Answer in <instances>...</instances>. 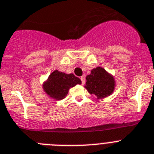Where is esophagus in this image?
Returning <instances> with one entry per match:
<instances>
[{
  "label": "esophagus",
  "mask_w": 154,
  "mask_h": 154,
  "mask_svg": "<svg viewBox=\"0 0 154 154\" xmlns=\"http://www.w3.org/2000/svg\"><path fill=\"white\" fill-rule=\"evenodd\" d=\"M81 83H82V85H85V81H86L85 76H82V77H81Z\"/></svg>",
  "instance_id": "34e87169"
}]
</instances>
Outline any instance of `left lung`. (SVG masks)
I'll list each match as a JSON object with an SVG mask.
<instances>
[{"instance_id": "1", "label": "left lung", "mask_w": 154, "mask_h": 154, "mask_svg": "<svg viewBox=\"0 0 154 154\" xmlns=\"http://www.w3.org/2000/svg\"><path fill=\"white\" fill-rule=\"evenodd\" d=\"M86 88L90 94H94L97 98L108 97L115 89L114 77L102 67L94 68L91 74L86 77Z\"/></svg>"}]
</instances>
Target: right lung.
I'll return each mask as SVG.
<instances>
[{
  "label": "right lung",
  "instance_id": "right-lung-1",
  "mask_svg": "<svg viewBox=\"0 0 154 154\" xmlns=\"http://www.w3.org/2000/svg\"><path fill=\"white\" fill-rule=\"evenodd\" d=\"M81 84V79L75 77L73 73L66 74L55 70L44 83L43 89L45 93L53 99L61 100L66 97L69 88Z\"/></svg>",
  "mask_w": 154,
  "mask_h": 154
}]
</instances>
